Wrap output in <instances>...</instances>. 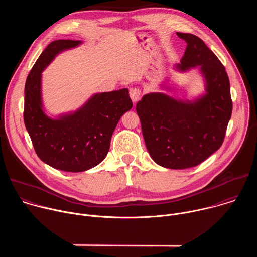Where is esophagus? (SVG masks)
<instances>
[{
  "label": "esophagus",
  "instance_id": "34e87169",
  "mask_svg": "<svg viewBox=\"0 0 257 257\" xmlns=\"http://www.w3.org/2000/svg\"><path fill=\"white\" fill-rule=\"evenodd\" d=\"M129 93H130V97L132 99V101L135 103L137 102L139 99H140V95H141V90L137 87H132L130 88L129 90Z\"/></svg>",
  "mask_w": 257,
  "mask_h": 257
}]
</instances>
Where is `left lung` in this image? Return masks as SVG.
I'll return each mask as SVG.
<instances>
[{"instance_id":"1","label":"left lung","mask_w":257,"mask_h":257,"mask_svg":"<svg viewBox=\"0 0 257 257\" xmlns=\"http://www.w3.org/2000/svg\"><path fill=\"white\" fill-rule=\"evenodd\" d=\"M177 35L187 47L175 68L185 72L198 67L205 93L194 100L148 93L137 102L136 112L152 159L164 168L179 170L199 165L221 148L233 104L229 77L221 61L198 36Z\"/></svg>"}]
</instances>
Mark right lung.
<instances>
[{"mask_svg":"<svg viewBox=\"0 0 257 257\" xmlns=\"http://www.w3.org/2000/svg\"><path fill=\"white\" fill-rule=\"evenodd\" d=\"M80 41L52 42L35 62L25 83L24 124L38 157L65 172H84L106 157L114 130L132 107L129 90L123 88L92 95L74 113L53 119L42 100V72L61 52L78 47Z\"/></svg>","mask_w":257,"mask_h":257,"instance_id":"add662e5","label":"right lung"}]
</instances>
